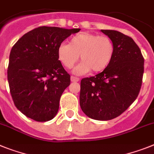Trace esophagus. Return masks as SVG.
I'll list each match as a JSON object with an SVG mask.
<instances>
[{"label": "esophagus", "mask_w": 154, "mask_h": 154, "mask_svg": "<svg viewBox=\"0 0 154 154\" xmlns=\"http://www.w3.org/2000/svg\"><path fill=\"white\" fill-rule=\"evenodd\" d=\"M71 81L72 82H77L79 81V79L77 78V77H75V76H71Z\"/></svg>", "instance_id": "obj_1"}]
</instances>
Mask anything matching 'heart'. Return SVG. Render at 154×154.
<instances>
[{
	"label": "heart",
	"mask_w": 154,
	"mask_h": 154,
	"mask_svg": "<svg viewBox=\"0 0 154 154\" xmlns=\"http://www.w3.org/2000/svg\"><path fill=\"white\" fill-rule=\"evenodd\" d=\"M115 45L107 36L90 32H80L70 39L68 44H61L57 48V57L66 68L70 69L79 59L82 62L73 69L76 75L86 74L91 70H105L112 61Z\"/></svg>",
	"instance_id": "heart-1"
}]
</instances>
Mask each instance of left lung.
I'll return each mask as SVG.
<instances>
[{
	"label": "left lung",
	"instance_id": "1",
	"mask_svg": "<svg viewBox=\"0 0 154 154\" xmlns=\"http://www.w3.org/2000/svg\"><path fill=\"white\" fill-rule=\"evenodd\" d=\"M100 31L114 43L115 55L105 70L81 80L79 103L89 118L107 121L122 115L139 95L144 59L131 37L116 30Z\"/></svg>",
	"mask_w": 154,
	"mask_h": 154
}]
</instances>
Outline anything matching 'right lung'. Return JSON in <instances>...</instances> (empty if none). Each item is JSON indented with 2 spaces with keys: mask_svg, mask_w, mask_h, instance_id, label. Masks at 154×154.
Masks as SVG:
<instances>
[{
  "mask_svg": "<svg viewBox=\"0 0 154 154\" xmlns=\"http://www.w3.org/2000/svg\"><path fill=\"white\" fill-rule=\"evenodd\" d=\"M80 31L41 26L22 36L11 48L8 80L15 107L37 122L53 119L70 75L57 57L64 39Z\"/></svg>",
  "mask_w": 154,
  "mask_h": 154,
  "instance_id": "obj_1",
  "label": "right lung"
}]
</instances>
